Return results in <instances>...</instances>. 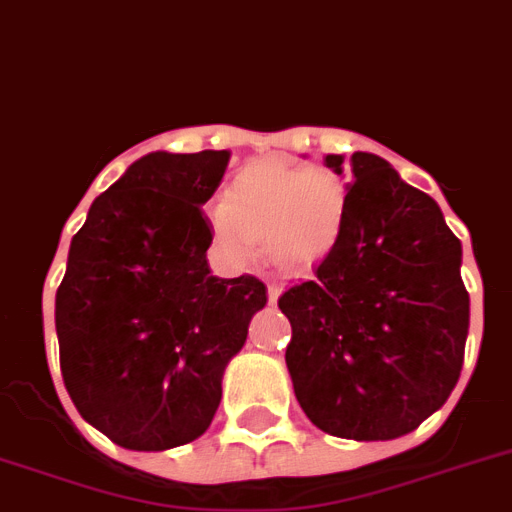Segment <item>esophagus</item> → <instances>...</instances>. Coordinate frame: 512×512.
<instances>
[{"label":"esophagus","instance_id":"obj_1","mask_svg":"<svg viewBox=\"0 0 512 512\" xmlns=\"http://www.w3.org/2000/svg\"><path fill=\"white\" fill-rule=\"evenodd\" d=\"M266 292H269V303H277V298H279V292H282V287H279L277 282H269V285H266Z\"/></svg>","mask_w":512,"mask_h":512}]
</instances>
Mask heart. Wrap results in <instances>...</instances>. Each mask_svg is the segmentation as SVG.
I'll return each instance as SVG.
<instances>
[{
	"mask_svg": "<svg viewBox=\"0 0 512 512\" xmlns=\"http://www.w3.org/2000/svg\"><path fill=\"white\" fill-rule=\"evenodd\" d=\"M347 207V186L329 170L253 160L235 173L225 199L209 209V222L230 264H251L256 243H264L279 269L303 272L336 246Z\"/></svg>",
	"mask_w": 512,
	"mask_h": 512,
	"instance_id": "1",
	"label": "heart"
}]
</instances>
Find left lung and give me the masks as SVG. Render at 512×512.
I'll list each match as a JSON object with an SVG mask.
<instances>
[{
  "instance_id": "1",
  "label": "left lung",
  "mask_w": 512,
  "mask_h": 512,
  "mask_svg": "<svg viewBox=\"0 0 512 512\" xmlns=\"http://www.w3.org/2000/svg\"><path fill=\"white\" fill-rule=\"evenodd\" d=\"M342 173L344 157L326 155ZM347 222L305 282L287 287L285 360L318 430L393 440L448 401L464 365L461 240L432 196L370 152L352 155Z\"/></svg>"
}]
</instances>
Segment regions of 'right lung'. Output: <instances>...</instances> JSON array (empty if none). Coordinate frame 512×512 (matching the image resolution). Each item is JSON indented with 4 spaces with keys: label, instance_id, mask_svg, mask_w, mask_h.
Segmentation results:
<instances>
[{
    "label": "right lung",
    "instance_id": "obj_1",
    "mask_svg": "<svg viewBox=\"0 0 512 512\" xmlns=\"http://www.w3.org/2000/svg\"><path fill=\"white\" fill-rule=\"evenodd\" d=\"M227 150L150 152L100 194L56 290L61 378L85 422L129 451L204 435L222 373L266 305L261 279L209 272L202 212Z\"/></svg>",
    "mask_w": 512,
    "mask_h": 512
}]
</instances>
